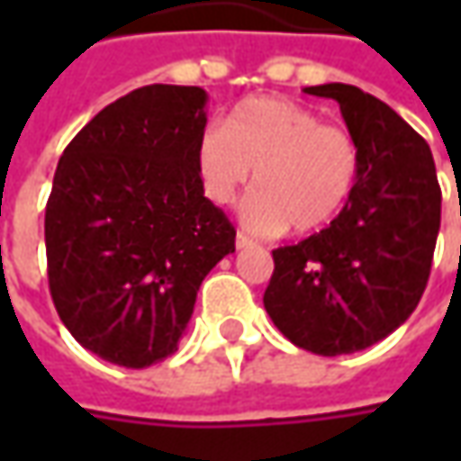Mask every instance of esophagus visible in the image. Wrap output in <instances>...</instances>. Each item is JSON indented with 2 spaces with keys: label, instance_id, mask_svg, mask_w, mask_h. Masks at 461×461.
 <instances>
[{
  "label": "esophagus",
  "instance_id": "1",
  "mask_svg": "<svg viewBox=\"0 0 461 461\" xmlns=\"http://www.w3.org/2000/svg\"><path fill=\"white\" fill-rule=\"evenodd\" d=\"M236 246H239V249H249V246H254V240L249 239L243 230H239V233H236Z\"/></svg>",
  "mask_w": 461,
  "mask_h": 461
}]
</instances>
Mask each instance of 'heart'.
Listing matches in <instances>:
<instances>
[{
  "label": "heart",
  "instance_id": "1",
  "mask_svg": "<svg viewBox=\"0 0 461 461\" xmlns=\"http://www.w3.org/2000/svg\"><path fill=\"white\" fill-rule=\"evenodd\" d=\"M207 197L230 204L251 171L254 194L240 218L261 236L312 233L344 210L359 179V146L348 131L323 125L321 115L287 99L240 102L222 128H207L197 143Z\"/></svg>",
  "mask_w": 461,
  "mask_h": 461
}]
</instances>
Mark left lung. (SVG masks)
<instances>
[{
  "instance_id": "left-lung-1",
  "label": "left lung",
  "mask_w": 461,
  "mask_h": 461,
  "mask_svg": "<svg viewBox=\"0 0 461 461\" xmlns=\"http://www.w3.org/2000/svg\"><path fill=\"white\" fill-rule=\"evenodd\" d=\"M339 102L359 146V179L339 218L272 251L264 308L300 348L354 354L400 328L426 290L441 225L429 143L377 97L351 84L308 86Z\"/></svg>"
}]
</instances>
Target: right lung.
Instances as JSON below:
<instances>
[{"label":"right lung","instance_id":"1","mask_svg":"<svg viewBox=\"0 0 461 461\" xmlns=\"http://www.w3.org/2000/svg\"><path fill=\"white\" fill-rule=\"evenodd\" d=\"M200 86L151 84L107 104L66 146L45 204L48 285L63 326L104 362L176 351L197 290L236 230L204 197Z\"/></svg>","mask_w":461,"mask_h":461}]
</instances>
